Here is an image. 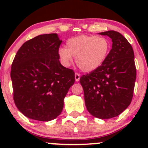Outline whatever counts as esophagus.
I'll list each match as a JSON object with an SVG mask.
<instances>
[{"instance_id":"34e87169","label":"esophagus","mask_w":148,"mask_h":148,"mask_svg":"<svg viewBox=\"0 0 148 148\" xmlns=\"http://www.w3.org/2000/svg\"><path fill=\"white\" fill-rule=\"evenodd\" d=\"M80 77H81V76H80V74L79 73L76 72L75 73V80L76 81H79V79H80Z\"/></svg>"}]
</instances>
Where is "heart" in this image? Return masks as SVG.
Instances as JSON below:
<instances>
[{
    "instance_id": "heart-1",
    "label": "heart",
    "mask_w": 148,
    "mask_h": 148,
    "mask_svg": "<svg viewBox=\"0 0 148 148\" xmlns=\"http://www.w3.org/2000/svg\"><path fill=\"white\" fill-rule=\"evenodd\" d=\"M66 48L58 50L62 64L68 67L72 57H76V64L82 71L92 72L105 62L111 49L110 40L105 37L81 35L72 37L66 42Z\"/></svg>"
}]
</instances>
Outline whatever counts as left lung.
Returning <instances> with one entry per match:
<instances>
[{
    "label": "left lung",
    "instance_id": "left-lung-1",
    "mask_svg": "<svg viewBox=\"0 0 148 148\" xmlns=\"http://www.w3.org/2000/svg\"><path fill=\"white\" fill-rule=\"evenodd\" d=\"M112 39L106 61L99 68L80 78L87 110L93 116L109 119L118 116L130 106L136 78L133 48L118 32L100 33Z\"/></svg>",
    "mask_w": 148,
    "mask_h": 148
}]
</instances>
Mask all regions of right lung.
<instances>
[{"mask_svg": "<svg viewBox=\"0 0 148 148\" xmlns=\"http://www.w3.org/2000/svg\"><path fill=\"white\" fill-rule=\"evenodd\" d=\"M62 41L56 33L28 40L18 49L11 67L13 99L27 118L49 121L60 114L75 78L59 61Z\"/></svg>", "mask_w": 148, "mask_h": 148, "instance_id": "add662e5", "label": "right lung"}]
</instances>
